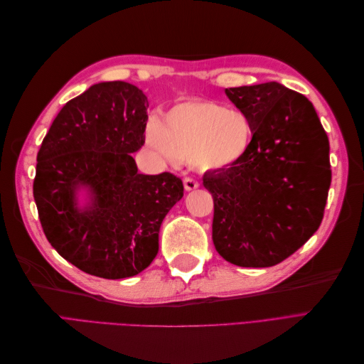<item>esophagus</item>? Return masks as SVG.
I'll use <instances>...</instances> for the list:
<instances>
[{"label": "esophagus", "mask_w": 364, "mask_h": 364, "mask_svg": "<svg viewBox=\"0 0 364 364\" xmlns=\"http://www.w3.org/2000/svg\"><path fill=\"white\" fill-rule=\"evenodd\" d=\"M183 186H185V190L186 191H191V190H196V188H199V182H197L196 179H193V178H185L183 179Z\"/></svg>", "instance_id": "34e87169"}]
</instances>
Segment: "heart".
I'll return each instance as SVG.
<instances>
[{
    "label": "heart",
    "mask_w": 364,
    "mask_h": 364,
    "mask_svg": "<svg viewBox=\"0 0 364 364\" xmlns=\"http://www.w3.org/2000/svg\"><path fill=\"white\" fill-rule=\"evenodd\" d=\"M147 146L167 164L188 161L197 170H223L243 161L253 142L249 115L211 100H183L162 121L151 117Z\"/></svg>",
    "instance_id": "heart-1"
}]
</instances>
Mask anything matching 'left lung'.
Listing matches in <instances>:
<instances>
[{
    "mask_svg": "<svg viewBox=\"0 0 364 364\" xmlns=\"http://www.w3.org/2000/svg\"><path fill=\"white\" fill-rule=\"evenodd\" d=\"M249 115L253 142L243 161L203 174L213 194V241L240 267H272L322 223L331 185L329 141L311 102L278 82L225 91Z\"/></svg>",
    "mask_w": 364,
    "mask_h": 364,
    "instance_id": "8db88e82",
    "label": "left lung"
}]
</instances>
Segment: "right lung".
Here are the masks:
<instances>
[{
  "instance_id": "obj_1",
  "label": "right lung",
  "mask_w": 364,
  "mask_h": 364,
  "mask_svg": "<svg viewBox=\"0 0 364 364\" xmlns=\"http://www.w3.org/2000/svg\"><path fill=\"white\" fill-rule=\"evenodd\" d=\"M147 97L126 82H103L62 107L38 151L33 196L50 245L85 273L135 277L159 249L162 220L183 196L168 171L139 174L130 153L146 141ZM93 202L76 208L75 190Z\"/></svg>"
}]
</instances>
